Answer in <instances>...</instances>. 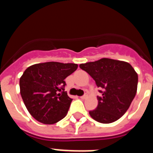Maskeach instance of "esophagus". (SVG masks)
<instances>
[{"label": "esophagus", "instance_id": "esophagus-1", "mask_svg": "<svg viewBox=\"0 0 153 153\" xmlns=\"http://www.w3.org/2000/svg\"><path fill=\"white\" fill-rule=\"evenodd\" d=\"M86 97H87V94H84V95H83V96L80 97V98L83 99V100H84V99H86Z\"/></svg>", "mask_w": 153, "mask_h": 153}]
</instances>
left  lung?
<instances>
[{
  "label": "left lung",
  "instance_id": "8db88e82",
  "mask_svg": "<svg viewBox=\"0 0 153 153\" xmlns=\"http://www.w3.org/2000/svg\"><path fill=\"white\" fill-rule=\"evenodd\" d=\"M102 90L98 106L89 112L101 123H111L125 114L137 91L138 75L129 63L109 58L79 65Z\"/></svg>",
  "mask_w": 153,
  "mask_h": 153
}]
</instances>
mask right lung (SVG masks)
<instances>
[{
	"instance_id": "add662e5",
	"label": "right lung",
	"mask_w": 153,
	"mask_h": 153,
	"mask_svg": "<svg viewBox=\"0 0 153 153\" xmlns=\"http://www.w3.org/2000/svg\"><path fill=\"white\" fill-rule=\"evenodd\" d=\"M77 67L76 63L47 62L26 69L20 78L21 95L35 120L53 124L67 116L73 99L64 91V79Z\"/></svg>"
}]
</instances>
